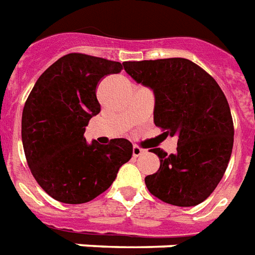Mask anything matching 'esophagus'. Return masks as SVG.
I'll return each instance as SVG.
<instances>
[{
	"label": "esophagus",
	"mask_w": 255,
	"mask_h": 255,
	"mask_svg": "<svg viewBox=\"0 0 255 255\" xmlns=\"http://www.w3.org/2000/svg\"><path fill=\"white\" fill-rule=\"evenodd\" d=\"M142 154H144V150H143V148H140V147H137V146L132 147V155L133 156H139V155H142Z\"/></svg>",
	"instance_id": "obj_1"
}]
</instances>
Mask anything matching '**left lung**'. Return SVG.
Returning a JSON list of instances; mask_svg holds the SVG:
<instances>
[{
    "label": "left lung",
    "mask_w": 255,
    "mask_h": 255,
    "mask_svg": "<svg viewBox=\"0 0 255 255\" xmlns=\"http://www.w3.org/2000/svg\"><path fill=\"white\" fill-rule=\"evenodd\" d=\"M124 70L155 96L154 123L178 137L177 152L161 148L156 173L144 178L150 193L167 204L193 207L208 197L227 169L234 144V123L218 82L184 58L124 62Z\"/></svg>",
    "instance_id": "8db88e82"
}]
</instances>
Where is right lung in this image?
I'll return each mask as SVG.
<instances>
[{
	"label": "right lung",
	"mask_w": 255,
	"mask_h": 255,
	"mask_svg": "<svg viewBox=\"0 0 255 255\" xmlns=\"http://www.w3.org/2000/svg\"><path fill=\"white\" fill-rule=\"evenodd\" d=\"M122 70L120 62L67 54L39 77L28 96L21 119L25 158L37 184L60 203L96 199L132 156L127 139H112L103 146L88 144L84 136L90 119L101 111L97 84Z\"/></svg>",
	"instance_id": "obj_1"
}]
</instances>
